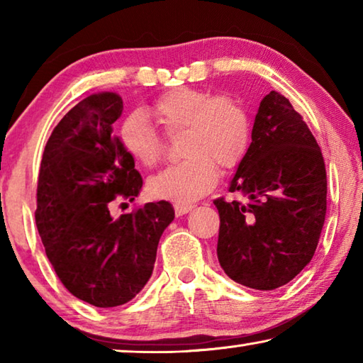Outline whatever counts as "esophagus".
Returning a JSON list of instances; mask_svg holds the SVG:
<instances>
[{
    "instance_id": "obj_1",
    "label": "esophagus",
    "mask_w": 363,
    "mask_h": 363,
    "mask_svg": "<svg viewBox=\"0 0 363 363\" xmlns=\"http://www.w3.org/2000/svg\"><path fill=\"white\" fill-rule=\"evenodd\" d=\"M194 210V205L192 203H176L174 205V211H176V216H184V214L192 211Z\"/></svg>"
}]
</instances>
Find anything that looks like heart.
<instances>
[{"label":"heart","instance_id":"1","mask_svg":"<svg viewBox=\"0 0 363 363\" xmlns=\"http://www.w3.org/2000/svg\"><path fill=\"white\" fill-rule=\"evenodd\" d=\"M147 110L167 133L186 131L181 140L186 158L152 177L147 189L153 199L177 203L199 199L214 187L218 167L233 169L247 157L253 125L248 107L235 96L177 88L157 97ZM118 139L144 168H153L163 155V139L143 112L121 120Z\"/></svg>","mask_w":363,"mask_h":363}]
</instances>
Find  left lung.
Returning a JSON list of instances; mask_svg holds the SVG:
<instances>
[{
  "label": "left lung",
  "mask_w": 363,
  "mask_h": 363,
  "mask_svg": "<svg viewBox=\"0 0 363 363\" xmlns=\"http://www.w3.org/2000/svg\"><path fill=\"white\" fill-rule=\"evenodd\" d=\"M229 192L248 201L214 200L220 267L255 290L284 286L315 253L327 214V171L303 116L277 91L259 104Z\"/></svg>",
  "instance_id": "8db88e82"
}]
</instances>
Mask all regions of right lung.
<instances>
[{"mask_svg":"<svg viewBox=\"0 0 363 363\" xmlns=\"http://www.w3.org/2000/svg\"><path fill=\"white\" fill-rule=\"evenodd\" d=\"M121 112L123 99L108 91L69 110L48 139L36 189L35 219L49 262L73 296L96 307L121 306L143 290L174 219L164 200L110 216L113 200L133 201L143 187L113 133Z\"/></svg>","mask_w":363,"mask_h":363,"instance_id":"obj_1","label":"right lung"}]
</instances>
